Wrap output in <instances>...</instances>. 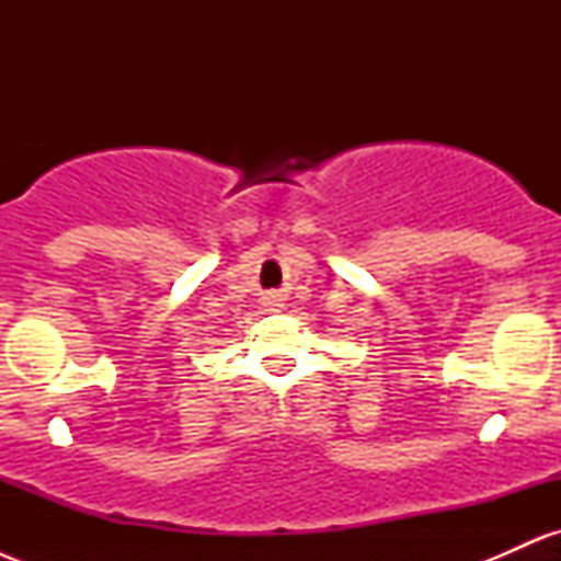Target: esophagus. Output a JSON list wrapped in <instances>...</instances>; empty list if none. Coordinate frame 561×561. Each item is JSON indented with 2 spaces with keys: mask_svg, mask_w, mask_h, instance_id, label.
Returning a JSON list of instances; mask_svg holds the SVG:
<instances>
[{
  "mask_svg": "<svg viewBox=\"0 0 561 561\" xmlns=\"http://www.w3.org/2000/svg\"><path fill=\"white\" fill-rule=\"evenodd\" d=\"M263 306H266V311H279L282 306H285V298H282L279 289H268V293H263Z\"/></svg>",
  "mask_w": 561,
  "mask_h": 561,
  "instance_id": "34e87169",
  "label": "esophagus"
}]
</instances>
